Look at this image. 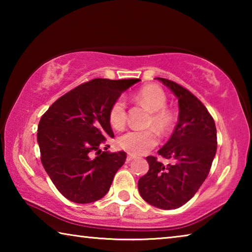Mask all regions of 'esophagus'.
Returning <instances> with one entry per match:
<instances>
[{
    "label": "esophagus",
    "mask_w": 252,
    "mask_h": 252,
    "mask_svg": "<svg viewBox=\"0 0 252 252\" xmlns=\"http://www.w3.org/2000/svg\"><path fill=\"white\" fill-rule=\"evenodd\" d=\"M134 159V157H132V156H127L126 157V162H131L132 160Z\"/></svg>",
    "instance_id": "obj_1"
}]
</instances>
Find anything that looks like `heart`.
Segmentation results:
<instances>
[{
	"mask_svg": "<svg viewBox=\"0 0 252 252\" xmlns=\"http://www.w3.org/2000/svg\"><path fill=\"white\" fill-rule=\"evenodd\" d=\"M135 100L151 111L149 125L160 132L168 131L173 125V116L167 106V95L158 85L143 87L135 94ZM109 121L114 129H121L126 122V103L123 97H118L109 110ZM158 143L155 131L130 130L118 139V144L122 150L132 156H141L150 151Z\"/></svg>",
	"mask_w": 252,
	"mask_h": 252,
	"instance_id": "heart-1",
	"label": "heart"
}]
</instances>
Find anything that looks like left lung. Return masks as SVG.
<instances>
[{"instance_id": "obj_1", "label": "left lung", "mask_w": 252, "mask_h": 252, "mask_svg": "<svg viewBox=\"0 0 252 252\" xmlns=\"http://www.w3.org/2000/svg\"><path fill=\"white\" fill-rule=\"evenodd\" d=\"M177 95L179 120L169 141L158 153L171 163L147 157L149 171L139 179L141 197L157 208L183 206L206 180L217 151L215 120L197 96L174 81L157 78Z\"/></svg>"}]
</instances>
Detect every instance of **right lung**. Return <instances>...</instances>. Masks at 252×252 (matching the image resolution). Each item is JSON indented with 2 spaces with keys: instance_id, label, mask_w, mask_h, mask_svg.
<instances>
[{
  "instance_id": "obj_1",
  "label": "right lung",
  "mask_w": 252,
  "mask_h": 252,
  "mask_svg": "<svg viewBox=\"0 0 252 252\" xmlns=\"http://www.w3.org/2000/svg\"><path fill=\"white\" fill-rule=\"evenodd\" d=\"M140 79H93L54 102L37 126L41 161L66 199L90 203L103 198L126 159L125 151H102L113 131L109 110Z\"/></svg>"
}]
</instances>
